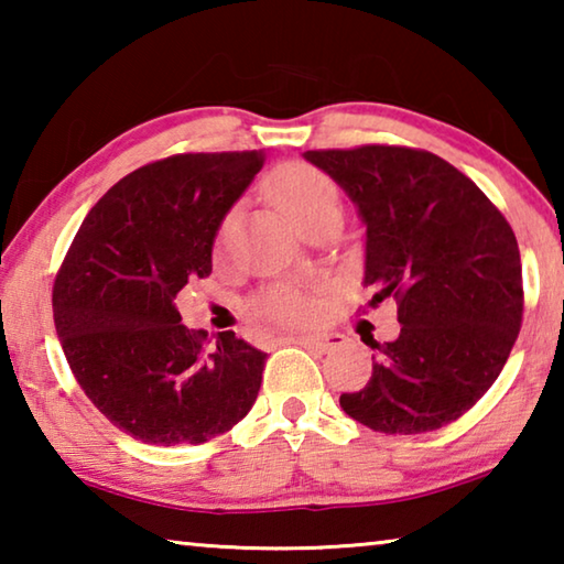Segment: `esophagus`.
Masks as SVG:
<instances>
[{
	"instance_id": "34e87169",
	"label": "esophagus",
	"mask_w": 564,
	"mask_h": 564,
	"mask_svg": "<svg viewBox=\"0 0 564 564\" xmlns=\"http://www.w3.org/2000/svg\"><path fill=\"white\" fill-rule=\"evenodd\" d=\"M291 343H299V346L311 348L316 352H328L338 346V336H333V333H313V336L291 338Z\"/></svg>"
}]
</instances>
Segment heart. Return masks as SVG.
Returning a JSON list of instances; mask_svg holds the SVG:
<instances>
[{
	"instance_id": "heart-1",
	"label": "heart",
	"mask_w": 564,
	"mask_h": 564,
	"mask_svg": "<svg viewBox=\"0 0 564 564\" xmlns=\"http://www.w3.org/2000/svg\"><path fill=\"white\" fill-rule=\"evenodd\" d=\"M273 202L289 214L295 224L305 228L321 218H340V191L328 174L311 164H285L275 169L269 178ZM231 228V216L226 218L218 234L216 251H221ZM316 295L299 283H273L251 301V316L279 323V326H303L316 313Z\"/></svg>"
}]
</instances>
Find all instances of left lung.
<instances>
[{
	"label": "left lung",
	"mask_w": 564,
	"mask_h": 564,
	"mask_svg": "<svg viewBox=\"0 0 564 564\" xmlns=\"http://www.w3.org/2000/svg\"><path fill=\"white\" fill-rule=\"evenodd\" d=\"M366 224L370 305L393 299L400 333L370 348L373 376L340 408L386 435L437 431L498 380L522 326V265L510 224L445 159L368 144L305 151Z\"/></svg>",
	"instance_id": "obj_1"
}]
</instances>
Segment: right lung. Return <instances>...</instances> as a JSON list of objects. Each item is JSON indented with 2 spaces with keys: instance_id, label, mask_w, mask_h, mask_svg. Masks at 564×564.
<instances>
[{
  "instance_id": "right-lung-1",
  "label": "right lung",
  "mask_w": 564,
  "mask_h": 564,
  "mask_svg": "<svg viewBox=\"0 0 564 564\" xmlns=\"http://www.w3.org/2000/svg\"><path fill=\"white\" fill-rule=\"evenodd\" d=\"M263 151L174 154L104 194L54 281L56 336L76 383L113 425L149 445L206 443L243 420L265 352L181 323L176 295L212 273L218 226Z\"/></svg>"
}]
</instances>
